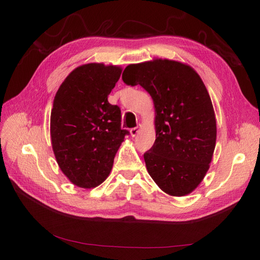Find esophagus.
Here are the masks:
<instances>
[{"label":"esophagus","mask_w":260,"mask_h":260,"mask_svg":"<svg viewBox=\"0 0 260 260\" xmlns=\"http://www.w3.org/2000/svg\"><path fill=\"white\" fill-rule=\"evenodd\" d=\"M141 128H142V126H141V125H137L136 127H134V128H131V131H129L131 136H132V137H135L137 134L140 133Z\"/></svg>","instance_id":"1"}]
</instances>
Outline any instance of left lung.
I'll return each instance as SVG.
<instances>
[{"label": "left lung", "mask_w": 260, "mask_h": 260, "mask_svg": "<svg viewBox=\"0 0 260 260\" xmlns=\"http://www.w3.org/2000/svg\"><path fill=\"white\" fill-rule=\"evenodd\" d=\"M123 81L150 93L156 139L144 154L148 174L173 197L190 194L210 168L217 140L211 98L191 66L169 59L128 64Z\"/></svg>", "instance_id": "left-lung-1"}]
</instances>
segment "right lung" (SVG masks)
I'll use <instances>...</instances> for the list:
<instances>
[{"instance_id":"obj_1","label":"right lung","mask_w":260,"mask_h":260,"mask_svg":"<svg viewBox=\"0 0 260 260\" xmlns=\"http://www.w3.org/2000/svg\"><path fill=\"white\" fill-rule=\"evenodd\" d=\"M121 74L119 66L91 62L74 69L60 85L50 116L52 150L71 183L92 189L107 179L128 131L108 95Z\"/></svg>"}]
</instances>
